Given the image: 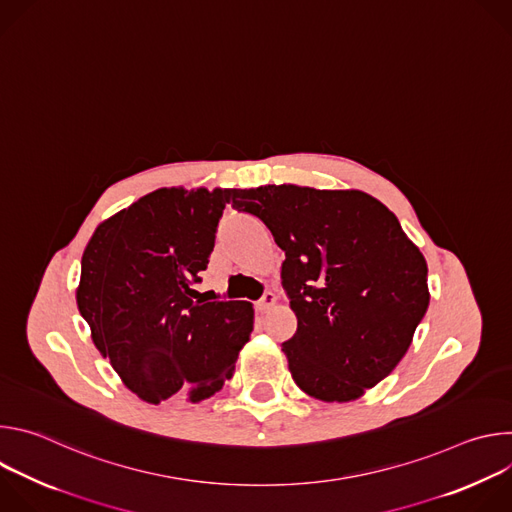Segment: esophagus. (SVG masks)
<instances>
[{
	"mask_svg": "<svg viewBox=\"0 0 512 512\" xmlns=\"http://www.w3.org/2000/svg\"><path fill=\"white\" fill-rule=\"evenodd\" d=\"M275 302H277V298H275V294L273 291H265L263 294V298L257 302V312H261V314H265V312H269L273 306H275Z\"/></svg>",
	"mask_w": 512,
	"mask_h": 512,
	"instance_id": "obj_1",
	"label": "esophagus"
}]
</instances>
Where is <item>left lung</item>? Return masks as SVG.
<instances>
[{
  "mask_svg": "<svg viewBox=\"0 0 512 512\" xmlns=\"http://www.w3.org/2000/svg\"><path fill=\"white\" fill-rule=\"evenodd\" d=\"M227 202L259 216L285 251L281 285L298 332L281 350L296 385L326 403L379 385L429 306L425 257L397 216L354 188L265 184L231 188Z\"/></svg>",
  "mask_w": 512,
  "mask_h": 512,
  "instance_id": "8db88e82",
  "label": "left lung"
}]
</instances>
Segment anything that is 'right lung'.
<instances>
[{
  "label": "right lung",
  "mask_w": 512,
  "mask_h": 512,
  "mask_svg": "<svg viewBox=\"0 0 512 512\" xmlns=\"http://www.w3.org/2000/svg\"><path fill=\"white\" fill-rule=\"evenodd\" d=\"M231 188H158L89 239L77 306L99 352L139 399L200 403L233 377L249 302H204L194 285Z\"/></svg>",
  "instance_id": "add662e5"
}]
</instances>
